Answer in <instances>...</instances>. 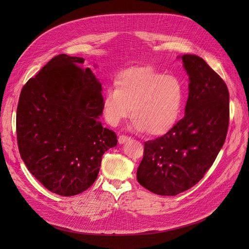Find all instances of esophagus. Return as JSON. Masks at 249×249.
I'll return each instance as SVG.
<instances>
[{
  "instance_id": "esophagus-1",
  "label": "esophagus",
  "mask_w": 249,
  "mask_h": 249,
  "mask_svg": "<svg viewBox=\"0 0 249 249\" xmlns=\"http://www.w3.org/2000/svg\"><path fill=\"white\" fill-rule=\"evenodd\" d=\"M130 139H131V137H130V136H126V135L122 134V135L119 136V138H118V141H119V143H125L126 141H128Z\"/></svg>"
}]
</instances>
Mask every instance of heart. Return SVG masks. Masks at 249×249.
I'll return each instance as SVG.
<instances>
[{"mask_svg": "<svg viewBox=\"0 0 249 249\" xmlns=\"http://www.w3.org/2000/svg\"><path fill=\"white\" fill-rule=\"evenodd\" d=\"M115 88L106 89L103 115L117 126L131 114L132 128L162 135L171 130L181 111L182 87L178 78L149 67L132 68L118 74Z\"/></svg>", "mask_w": 249, "mask_h": 249, "instance_id": "obj_1", "label": "heart"}]
</instances>
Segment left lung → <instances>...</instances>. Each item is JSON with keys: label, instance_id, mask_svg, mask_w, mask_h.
<instances>
[{"label": "left lung", "instance_id": "obj_1", "mask_svg": "<svg viewBox=\"0 0 249 249\" xmlns=\"http://www.w3.org/2000/svg\"><path fill=\"white\" fill-rule=\"evenodd\" d=\"M189 74L186 115L167 133L144 142L137 180L160 196H176L194 187L215 161L229 125L225 82L200 56L184 54Z\"/></svg>", "mask_w": 249, "mask_h": 249}]
</instances>
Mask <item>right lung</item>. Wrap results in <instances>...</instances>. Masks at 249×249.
Masks as SVG:
<instances>
[{
	"mask_svg": "<svg viewBox=\"0 0 249 249\" xmlns=\"http://www.w3.org/2000/svg\"><path fill=\"white\" fill-rule=\"evenodd\" d=\"M85 59L51 58L21 90L16 131L21 159L50 192L81 194L97 179L102 156L117 135L99 121L102 85Z\"/></svg>",
	"mask_w": 249,
	"mask_h": 249,
	"instance_id": "obj_1",
	"label": "right lung"
}]
</instances>
